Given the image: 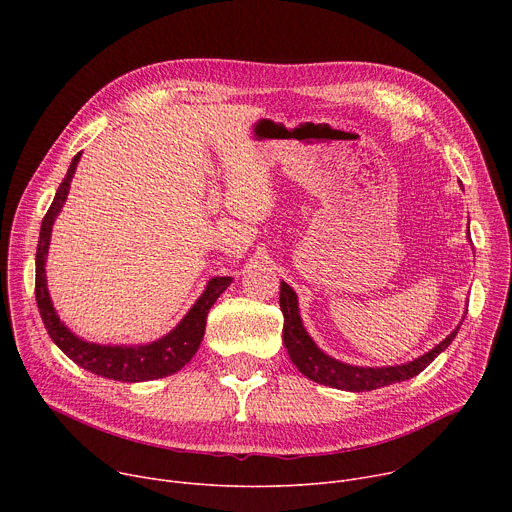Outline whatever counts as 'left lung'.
Returning a JSON list of instances; mask_svg holds the SVG:
<instances>
[{
  "instance_id": "obj_1",
  "label": "left lung",
  "mask_w": 512,
  "mask_h": 512,
  "mask_svg": "<svg viewBox=\"0 0 512 512\" xmlns=\"http://www.w3.org/2000/svg\"><path fill=\"white\" fill-rule=\"evenodd\" d=\"M279 306L283 312V344L287 348L291 362L298 367V371L314 383L340 389V391H352V393L373 391V389H381L393 383L413 379L415 375H419L423 369L429 367V364L437 358V354H442L452 344V340L456 338L464 322L462 320L440 344H435L429 352L405 364H395V367H356V364H348L326 354L312 340L300 316L296 291L291 289L285 281H281V289H279Z\"/></svg>"
}]
</instances>
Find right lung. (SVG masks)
Masks as SVG:
<instances>
[{"label": "right lung", "mask_w": 512, "mask_h": 512, "mask_svg": "<svg viewBox=\"0 0 512 512\" xmlns=\"http://www.w3.org/2000/svg\"><path fill=\"white\" fill-rule=\"evenodd\" d=\"M81 156L83 152H79L75 158H72L68 172L60 182L40 227V239L36 249V302H38L44 328L48 330V336L52 338V342L72 362H77L79 367H83L85 371H91L93 375L121 381V383H143V381H154V379L174 375L196 354L204 336L206 316L214 306V302L218 300V296H221L223 291L233 283V277H212L206 283L200 298L194 302V306L178 322V326L154 342L97 344L77 336L60 320V316L52 306L48 279H46V259H48L54 221L66 202L70 182L77 172Z\"/></svg>", "instance_id": "obj_1"}]
</instances>
